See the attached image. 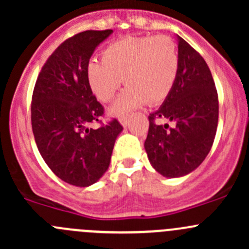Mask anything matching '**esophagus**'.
<instances>
[{"instance_id":"34e87169","label":"esophagus","mask_w":249,"mask_h":249,"mask_svg":"<svg viewBox=\"0 0 249 249\" xmlns=\"http://www.w3.org/2000/svg\"><path fill=\"white\" fill-rule=\"evenodd\" d=\"M119 123L122 124L123 127H127L129 126V119H127L126 117H122L119 119Z\"/></svg>"}]
</instances>
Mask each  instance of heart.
Returning a JSON list of instances; mask_svg holds the SVG:
<instances>
[{"instance_id":"obj_1","label":"heart","mask_w":249,"mask_h":249,"mask_svg":"<svg viewBox=\"0 0 249 249\" xmlns=\"http://www.w3.org/2000/svg\"><path fill=\"white\" fill-rule=\"evenodd\" d=\"M102 59L88 62V83L97 99L109 101L124 79L126 88L109 107L110 114L120 118L147 101H164L179 69L177 47L166 36L118 39L106 48Z\"/></svg>"}]
</instances>
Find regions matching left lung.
Here are the masks:
<instances>
[{"label": "left lung", "mask_w": 249, "mask_h": 249, "mask_svg": "<svg viewBox=\"0 0 249 249\" xmlns=\"http://www.w3.org/2000/svg\"><path fill=\"white\" fill-rule=\"evenodd\" d=\"M179 69L171 92L149 114L144 142L153 169L166 178H179L197 169L210 153L218 125V95L201 55L177 36ZM155 119L175 123L158 125Z\"/></svg>", "instance_id": "8db88e82"}]
</instances>
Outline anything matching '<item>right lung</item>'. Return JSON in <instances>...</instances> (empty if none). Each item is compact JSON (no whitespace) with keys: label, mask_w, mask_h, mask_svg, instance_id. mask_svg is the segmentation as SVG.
Returning a JSON list of instances; mask_svg holds the SVG:
<instances>
[{"label":"right lung","mask_w":249,"mask_h":249,"mask_svg":"<svg viewBox=\"0 0 249 249\" xmlns=\"http://www.w3.org/2000/svg\"><path fill=\"white\" fill-rule=\"evenodd\" d=\"M113 30L84 31L65 41L42 67L32 95L31 123L42 158L55 176L74 187H90L108 170L123 126L117 119L99 129L104 107L92 95L87 66Z\"/></svg>","instance_id":"add662e5"}]
</instances>
